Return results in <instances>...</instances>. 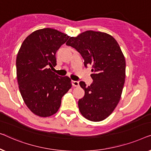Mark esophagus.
I'll list each match as a JSON object with an SVG mask.
<instances>
[{
  "label": "esophagus",
  "instance_id": "esophagus-1",
  "mask_svg": "<svg viewBox=\"0 0 151 151\" xmlns=\"http://www.w3.org/2000/svg\"><path fill=\"white\" fill-rule=\"evenodd\" d=\"M72 83H73V86L75 87H78L79 86V82L77 81H72Z\"/></svg>",
  "mask_w": 151,
  "mask_h": 151
}]
</instances>
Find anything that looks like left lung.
<instances>
[{
  "mask_svg": "<svg viewBox=\"0 0 151 151\" xmlns=\"http://www.w3.org/2000/svg\"><path fill=\"white\" fill-rule=\"evenodd\" d=\"M66 45L75 48L94 73L90 86L79 83L85 90L78 102L81 114L94 122L105 120L118 104L124 84L126 62L120 46L109 34L94 31L70 37Z\"/></svg>",
  "mask_w": 151,
  "mask_h": 151,
  "instance_id": "obj_1",
  "label": "left lung"
}]
</instances>
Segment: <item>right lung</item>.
I'll return each mask as SVG.
<instances>
[{
    "label": "right lung",
    "mask_w": 151,
    "mask_h": 151,
    "mask_svg": "<svg viewBox=\"0 0 151 151\" xmlns=\"http://www.w3.org/2000/svg\"><path fill=\"white\" fill-rule=\"evenodd\" d=\"M68 38L56 29H39L24 40L18 52L16 74L21 96L40 117L56 113L61 98L72 87L68 76L57 75L49 68L57 65L55 54Z\"/></svg>",
    "instance_id": "1"
}]
</instances>
